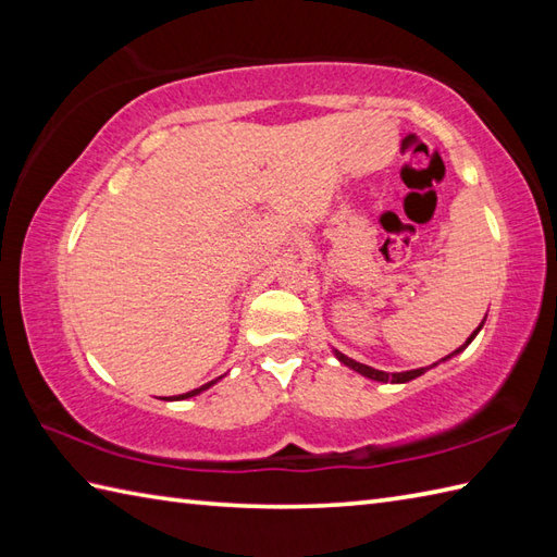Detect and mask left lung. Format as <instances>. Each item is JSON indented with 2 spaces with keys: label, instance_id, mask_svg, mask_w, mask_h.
<instances>
[{
  "label": "left lung",
  "instance_id": "left-lung-1",
  "mask_svg": "<svg viewBox=\"0 0 557 557\" xmlns=\"http://www.w3.org/2000/svg\"><path fill=\"white\" fill-rule=\"evenodd\" d=\"M483 327V323L474 330V333L469 335V339L465 342V345H461L459 349H455L453 354H447L445 359H441V361H447V359H453V357H457L459 351H465L469 345H471V339H474L476 335H479V330ZM335 351V357L345 363V366H349L351 371H357V373H361L363 377H371V381H377V383H409V381H413V377H419V375H423L425 371H431L433 366H437V363H431V366H425V369H413V371H401V373H385V371H377V369H371V366H366V363H359V361H354V359H349L347 354H342V351H337V349H333Z\"/></svg>",
  "mask_w": 557,
  "mask_h": 557
}]
</instances>
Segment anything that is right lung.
I'll list each match as a JSON object with an SVG mask.
<instances>
[{"mask_svg":"<svg viewBox=\"0 0 557 557\" xmlns=\"http://www.w3.org/2000/svg\"><path fill=\"white\" fill-rule=\"evenodd\" d=\"M220 377H222V375H220ZM220 377H215V381H210V383H206V385H200V387L191 389V393H186V395H180V397H174V399H188V397H196V395H200V393H203V389H208V387H212V385H215V383L220 381Z\"/></svg>","mask_w":557,"mask_h":557,"instance_id":"1","label":"right lung"}]
</instances>
